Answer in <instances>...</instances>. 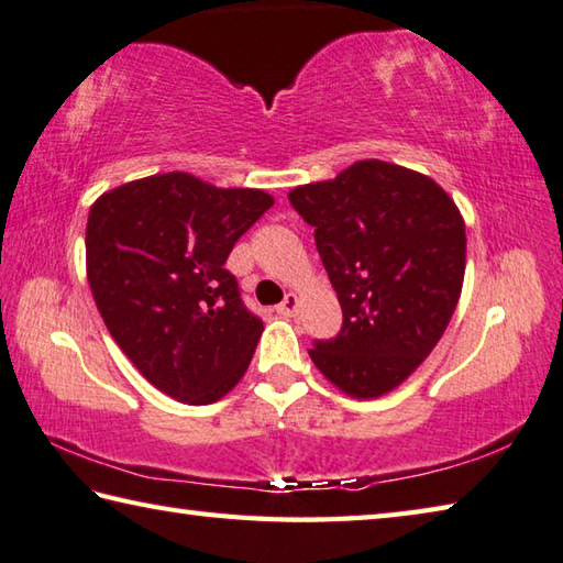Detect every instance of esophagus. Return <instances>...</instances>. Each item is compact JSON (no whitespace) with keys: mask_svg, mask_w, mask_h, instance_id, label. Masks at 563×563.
I'll return each mask as SVG.
<instances>
[{"mask_svg":"<svg viewBox=\"0 0 563 563\" xmlns=\"http://www.w3.org/2000/svg\"><path fill=\"white\" fill-rule=\"evenodd\" d=\"M277 311L282 316H294L296 311H299V296L296 294H286V299L277 306Z\"/></svg>","mask_w":563,"mask_h":563,"instance_id":"34e87169","label":"esophagus"}]
</instances>
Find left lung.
I'll use <instances>...</instances> for the list:
<instances>
[{
  "label": "left lung",
  "mask_w": 563,
  "mask_h": 563,
  "mask_svg": "<svg viewBox=\"0 0 563 563\" xmlns=\"http://www.w3.org/2000/svg\"><path fill=\"white\" fill-rule=\"evenodd\" d=\"M289 200L316 230V247L343 309V328L309 350L328 382L355 399L397 389L437 343L459 306L465 222L433 178L365 158Z\"/></svg>",
  "instance_id": "1"
}]
</instances>
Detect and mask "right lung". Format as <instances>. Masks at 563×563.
I'll return each mask as SVG.
<instances>
[{
	"label": "right lung",
	"instance_id": "obj_1",
	"mask_svg": "<svg viewBox=\"0 0 563 563\" xmlns=\"http://www.w3.org/2000/svg\"><path fill=\"white\" fill-rule=\"evenodd\" d=\"M272 206L264 190L184 172L136 178L90 206L92 299L122 353L176 401L210 405L247 373L264 325L225 262Z\"/></svg>",
	"mask_w": 563,
	"mask_h": 563
}]
</instances>
